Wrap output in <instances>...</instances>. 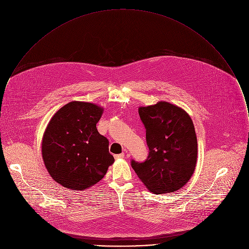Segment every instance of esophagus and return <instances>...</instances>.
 Here are the masks:
<instances>
[{"mask_svg": "<svg viewBox=\"0 0 249 249\" xmlns=\"http://www.w3.org/2000/svg\"><path fill=\"white\" fill-rule=\"evenodd\" d=\"M115 159H123L124 157V153H120V154H115L114 155Z\"/></svg>", "mask_w": 249, "mask_h": 249, "instance_id": "esophagus-1", "label": "esophagus"}]
</instances>
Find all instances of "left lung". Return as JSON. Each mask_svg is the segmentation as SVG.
Returning a JSON list of instances; mask_svg holds the SVG:
<instances>
[{"mask_svg": "<svg viewBox=\"0 0 249 249\" xmlns=\"http://www.w3.org/2000/svg\"><path fill=\"white\" fill-rule=\"evenodd\" d=\"M148 155L143 162L131 160V167L154 194L173 193L193 176L197 158V140L190 116L180 107L160 102L140 107Z\"/></svg>", "mask_w": 249, "mask_h": 249, "instance_id": "8db88e82", "label": "left lung"}]
</instances>
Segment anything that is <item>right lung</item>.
<instances>
[{"label": "right lung", "mask_w": 249, "mask_h": 249, "mask_svg": "<svg viewBox=\"0 0 249 249\" xmlns=\"http://www.w3.org/2000/svg\"><path fill=\"white\" fill-rule=\"evenodd\" d=\"M103 108L71 102L50 121L42 141V156L53 179L71 190H85L102 180L114 157L97 124Z\"/></svg>", "instance_id": "right-lung-1"}]
</instances>
